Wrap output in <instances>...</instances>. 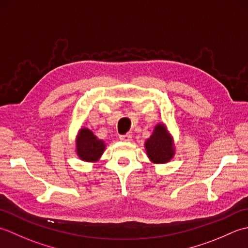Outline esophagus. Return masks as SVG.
<instances>
[{
  "mask_svg": "<svg viewBox=\"0 0 248 248\" xmlns=\"http://www.w3.org/2000/svg\"><path fill=\"white\" fill-rule=\"evenodd\" d=\"M119 139H120L121 140H124V141H129V140H132V135H131L130 133L124 134V135H120Z\"/></svg>",
  "mask_w": 248,
  "mask_h": 248,
  "instance_id": "esophagus-1",
  "label": "esophagus"
}]
</instances>
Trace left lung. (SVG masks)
Returning <instances> with one entry per match:
<instances>
[{
  "label": "left lung",
  "instance_id": "1",
  "mask_svg": "<svg viewBox=\"0 0 248 248\" xmlns=\"http://www.w3.org/2000/svg\"><path fill=\"white\" fill-rule=\"evenodd\" d=\"M145 146L149 159L157 164L170 161L173 155L172 140L163 124L156 125L154 134L146 141Z\"/></svg>",
  "mask_w": 248,
  "mask_h": 248
}]
</instances>
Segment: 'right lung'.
<instances>
[{
	"label": "right lung",
	"instance_id": "1",
	"mask_svg": "<svg viewBox=\"0 0 248 248\" xmlns=\"http://www.w3.org/2000/svg\"><path fill=\"white\" fill-rule=\"evenodd\" d=\"M105 145L98 140L91 130L82 129L77 139V152L82 160L87 162L97 161L101 155Z\"/></svg>",
	"mask_w": 248,
	"mask_h": 248
}]
</instances>
